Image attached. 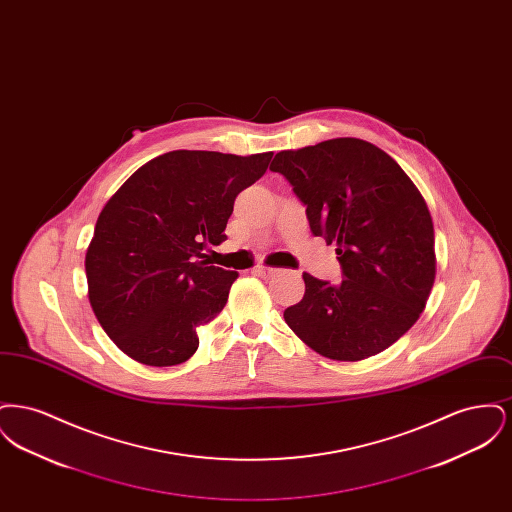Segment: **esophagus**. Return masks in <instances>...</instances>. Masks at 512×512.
I'll list each match as a JSON object with an SVG mask.
<instances>
[{
	"label": "esophagus",
	"instance_id": "34e87169",
	"mask_svg": "<svg viewBox=\"0 0 512 512\" xmlns=\"http://www.w3.org/2000/svg\"><path fill=\"white\" fill-rule=\"evenodd\" d=\"M253 272L259 274V276H263V278H270V276H274V274L278 272V268L267 267V265H257Z\"/></svg>",
	"mask_w": 512,
	"mask_h": 512
}]
</instances>
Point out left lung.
Masks as SVG:
<instances>
[{
    "instance_id": "obj_1",
    "label": "left lung",
    "mask_w": 512,
    "mask_h": 512,
    "mask_svg": "<svg viewBox=\"0 0 512 512\" xmlns=\"http://www.w3.org/2000/svg\"><path fill=\"white\" fill-rule=\"evenodd\" d=\"M307 205L315 236L336 244L340 284L303 274L305 295L284 311L295 336L334 361H363L399 340L426 307L436 280L434 222L413 180L359 138L276 153Z\"/></svg>"
}]
</instances>
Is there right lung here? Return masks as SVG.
Segmentation results:
<instances>
[{
    "mask_svg": "<svg viewBox=\"0 0 512 512\" xmlns=\"http://www.w3.org/2000/svg\"><path fill=\"white\" fill-rule=\"evenodd\" d=\"M272 155L176 149L109 197L86 251L88 299L130 359L174 366L197 351V326L219 315L238 278L209 265L203 251L226 240L236 197L267 172Z\"/></svg>",
    "mask_w": 512,
    "mask_h": 512,
    "instance_id": "add662e5",
    "label": "right lung"
}]
</instances>
